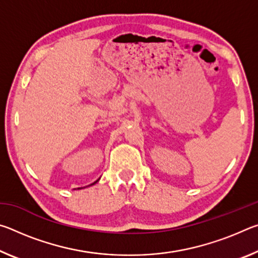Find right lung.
<instances>
[{
    "mask_svg": "<svg viewBox=\"0 0 258 258\" xmlns=\"http://www.w3.org/2000/svg\"><path fill=\"white\" fill-rule=\"evenodd\" d=\"M94 183H95V182H94Z\"/></svg>",
    "mask_w": 258,
    "mask_h": 258,
    "instance_id": "right-lung-1",
    "label": "right lung"
}]
</instances>
